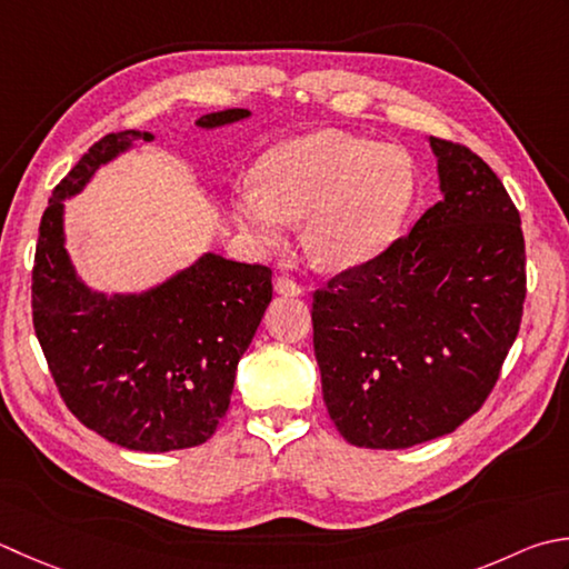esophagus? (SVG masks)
Returning <instances> with one entry per match:
<instances>
[{
  "mask_svg": "<svg viewBox=\"0 0 569 569\" xmlns=\"http://www.w3.org/2000/svg\"><path fill=\"white\" fill-rule=\"evenodd\" d=\"M273 288H276V293H281V296H300V293H303V288H300V283H296L291 276H278L273 281Z\"/></svg>",
  "mask_w": 569,
  "mask_h": 569,
  "instance_id": "esophagus-1",
  "label": "esophagus"
}]
</instances>
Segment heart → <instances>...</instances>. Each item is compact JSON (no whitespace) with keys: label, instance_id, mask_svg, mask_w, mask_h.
Instances as JSON below:
<instances>
[{"label":"heart","instance_id":"heart-1","mask_svg":"<svg viewBox=\"0 0 569 569\" xmlns=\"http://www.w3.org/2000/svg\"><path fill=\"white\" fill-rule=\"evenodd\" d=\"M259 184H239L231 214L261 251L286 247L293 219L322 269H352L382 253L415 194V167L395 144L318 130L273 144Z\"/></svg>","mask_w":569,"mask_h":569}]
</instances>
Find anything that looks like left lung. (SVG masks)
I'll return each mask as SVG.
<instances>
[{"instance_id": "obj_1", "label": "left lung", "mask_w": 569, "mask_h": 569, "mask_svg": "<svg viewBox=\"0 0 569 569\" xmlns=\"http://www.w3.org/2000/svg\"><path fill=\"white\" fill-rule=\"evenodd\" d=\"M429 144L441 202L313 293L322 402L355 447L407 449L461 427L491 395L520 330L518 209L476 152Z\"/></svg>"}]
</instances>
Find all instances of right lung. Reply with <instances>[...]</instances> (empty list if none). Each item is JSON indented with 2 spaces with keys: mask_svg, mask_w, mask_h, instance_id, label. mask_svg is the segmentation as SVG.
Returning <instances> with one entry per match:
<instances>
[{
  "mask_svg": "<svg viewBox=\"0 0 569 569\" xmlns=\"http://www.w3.org/2000/svg\"><path fill=\"white\" fill-rule=\"evenodd\" d=\"M243 108L197 120L214 130L249 118ZM152 132L100 138L53 187L31 271V313L66 407L100 437L130 451L162 453L204 443L227 415L237 365L271 303V269L202 253L140 293L88 288L66 251L63 199L100 164Z\"/></svg>",
  "mask_w": 569,
  "mask_h": 569,
  "instance_id": "right-lung-1",
  "label": "right lung"
}]
</instances>
